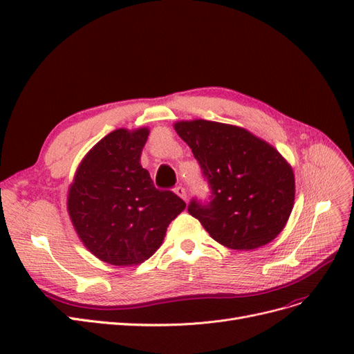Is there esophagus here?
<instances>
[{
	"label": "esophagus",
	"mask_w": 354,
	"mask_h": 354,
	"mask_svg": "<svg viewBox=\"0 0 354 354\" xmlns=\"http://www.w3.org/2000/svg\"><path fill=\"white\" fill-rule=\"evenodd\" d=\"M174 192H176V194L181 198V199H187V194H186V189L183 187V186H177L176 189H174Z\"/></svg>",
	"instance_id": "1"
}]
</instances>
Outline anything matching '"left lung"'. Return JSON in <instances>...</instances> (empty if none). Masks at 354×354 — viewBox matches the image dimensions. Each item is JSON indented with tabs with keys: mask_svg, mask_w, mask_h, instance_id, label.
<instances>
[{
	"mask_svg": "<svg viewBox=\"0 0 354 354\" xmlns=\"http://www.w3.org/2000/svg\"><path fill=\"white\" fill-rule=\"evenodd\" d=\"M174 128L194 152L211 194L209 202L190 201V216L230 250L272 242L285 227L295 198L294 173L283 156L241 127L195 120Z\"/></svg>",
	"mask_w": 354,
	"mask_h": 354,
	"instance_id": "1",
	"label": "left lung"
}]
</instances>
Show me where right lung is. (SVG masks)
Returning a JSON list of instances; mask_svg holds the SVG:
<instances>
[{
    "instance_id": "right-lung-1",
    "label": "right lung",
    "mask_w": 354,
    "mask_h": 354,
    "mask_svg": "<svg viewBox=\"0 0 354 354\" xmlns=\"http://www.w3.org/2000/svg\"><path fill=\"white\" fill-rule=\"evenodd\" d=\"M147 128L109 133L85 155L69 187L68 211L80 239L113 266L140 264L159 248L168 224L186 208L159 190L140 155Z\"/></svg>"
}]
</instances>
